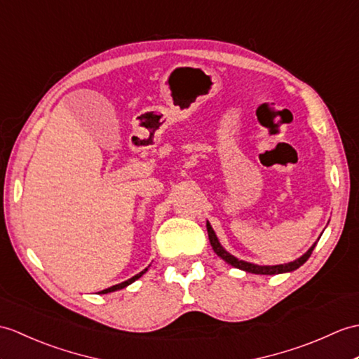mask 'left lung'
Masks as SVG:
<instances>
[{"label": "left lung", "mask_w": 359, "mask_h": 359, "mask_svg": "<svg viewBox=\"0 0 359 359\" xmlns=\"http://www.w3.org/2000/svg\"><path fill=\"white\" fill-rule=\"evenodd\" d=\"M206 229H208V237H210V243L214 249V252L217 254L222 258V260H224L231 266H234V268H237V269L251 272V273H258V275H277V273H286V272H292V271L298 269L299 266H303L307 262V258L311 257L313 248L316 246V243H318V241H315V243L309 249H307V251L302 257H298L297 260H294V262H289V263H285V264H275V266H262V264H255V263L240 260V258L229 254L226 249H224L220 245V241H219L217 236H215L211 223L208 220H206Z\"/></svg>", "instance_id": "8db88e82"}]
</instances>
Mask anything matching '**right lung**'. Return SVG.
I'll use <instances>...</instances> for the list:
<instances>
[{"label": "right lung", "mask_w": 359, "mask_h": 359, "mask_svg": "<svg viewBox=\"0 0 359 359\" xmlns=\"http://www.w3.org/2000/svg\"><path fill=\"white\" fill-rule=\"evenodd\" d=\"M147 271H148V268H145V269L142 271V272L136 273L135 277L128 278L127 281H122V283H119V285H114V286H111V287H108V289H104V290H101V292H99V294H110V292H114V290H121V289H123V287H127V286H130V285H131V283H135L137 278H140L142 275H144Z\"/></svg>", "instance_id": "add662e5"}]
</instances>
